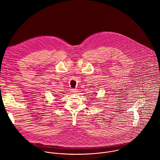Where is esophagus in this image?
<instances>
[{
  "instance_id": "obj_1",
  "label": "esophagus",
  "mask_w": 160,
  "mask_h": 160,
  "mask_svg": "<svg viewBox=\"0 0 160 160\" xmlns=\"http://www.w3.org/2000/svg\"><path fill=\"white\" fill-rule=\"evenodd\" d=\"M71 92H72V93L75 94V93H77V90H76V89H72V90H71Z\"/></svg>"
}]
</instances>
